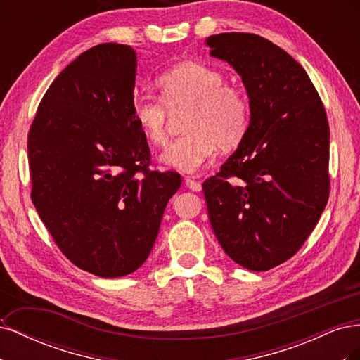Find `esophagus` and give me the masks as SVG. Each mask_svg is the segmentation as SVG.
<instances>
[{"instance_id": "1", "label": "esophagus", "mask_w": 360, "mask_h": 360, "mask_svg": "<svg viewBox=\"0 0 360 360\" xmlns=\"http://www.w3.org/2000/svg\"><path fill=\"white\" fill-rule=\"evenodd\" d=\"M184 183H186V186L191 189V191H195V192H200L201 191V181L195 180V177H186V180H184Z\"/></svg>"}]
</instances>
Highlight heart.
<instances>
[{"instance_id":"1","label":"heart","mask_w":360,"mask_h":360,"mask_svg":"<svg viewBox=\"0 0 360 360\" xmlns=\"http://www.w3.org/2000/svg\"><path fill=\"white\" fill-rule=\"evenodd\" d=\"M160 99L136 97L135 122L155 146L168 138V111L188 106L183 130L186 134L163 150V165L181 172H195L216 147L233 148L242 139L248 123V106L240 90L224 84L222 73L198 61H184L156 79Z\"/></svg>"}]
</instances>
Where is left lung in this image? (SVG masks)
I'll list each match as a JSON object with an SVG mask.
<instances>
[{"label": "left lung", "mask_w": 360, "mask_h": 360, "mask_svg": "<svg viewBox=\"0 0 360 360\" xmlns=\"http://www.w3.org/2000/svg\"><path fill=\"white\" fill-rule=\"evenodd\" d=\"M249 97V126L216 176L202 183L217 242L237 264L266 271L297 252L329 200V123L308 73L249 32L205 39Z\"/></svg>", "instance_id": "8db88e82"}]
</instances>
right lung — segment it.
Wrapping results in <instances>:
<instances>
[{"instance_id":"1","label":"right lung","mask_w":360,"mask_h":360,"mask_svg":"<svg viewBox=\"0 0 360 360\" xmlns=\"http://www.w3.org/2000/svg\"><path fill=\"white\" fill-rule=\"evenodd\" d=\"M136 52L102 43L82 52L43 96L28 134L31 200L61 252L101 278L144 264L181 184L150 171L134 115Z\"/></svg>"}]
</instances>
